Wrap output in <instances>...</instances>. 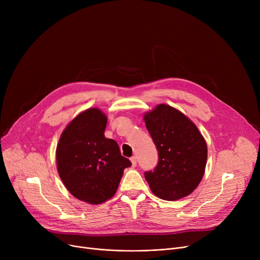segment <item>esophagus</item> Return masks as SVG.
Here are the masks:
<instances>
[{"mask_svg": "<svg viewBox=\"0 0 260 260\" xmlns=\"http://www.w3.org/2000/svg\"><path fill=\"white\" fill-rule=\"evenodd\" d=\"M131 161H132V165H133V167H136V166H137V157H136V156H133V157L131 158Z\"/></svg>", "mask_w": 260, "mask_h": 260, "instance_id": "esophagus-1", "label": "esophagus"}]
</instances>
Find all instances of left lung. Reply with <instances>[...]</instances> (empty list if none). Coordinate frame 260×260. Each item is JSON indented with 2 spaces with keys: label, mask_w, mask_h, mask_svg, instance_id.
I'll return each instance as SVG.
<instances>
[{
  "label": "left lung",
  "mask_w": 260,
  "mask_h": 260,
  "mask_svg": "<svg viewBox=\"0 0 260 260\" xmlns=\"http://www.w3.org/2000/svg\"><path fill=\"white\" fill-rule=\"evenodd\" d=\"M158 151V163L144 177L152 192L163 200L189 195L206 170L208 148L194 123L174 107L160 104L144 116Z\"/></svg>",
  "instance_id": "obj_1"
}]
</instances>
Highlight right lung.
Here are the masks:
<instances>
[{
  "label": "right lung",
  "mask_w": 260,
  "mask_h": 260,
  "mask_svg": "<svg viewBox=\"0 0 260 260\" xmlns=\"http://www.w3.org/2000/svg\"><path fill=\"white\" fill-rule=\"evenodd\" d=\"M106 116L98 108L78 115L66 126L57 146L60 178L76 198L99 204L112 198L123 171L132 162L118 143L104 137Z\"/></svg>",
  "instance_id": "add662e5"
}]
</instances>
